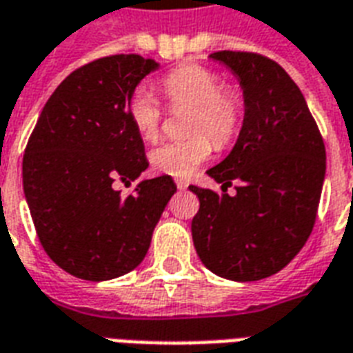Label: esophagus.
<instances>
[{
    "label": "esophagus",
    "mask_w": 353,
    "mask_h": 353,
    "mask_svg": "<svg viewBox=\"0 0 353 353\" xmlns=\"http://www.w3.org/2000/svg\"><path fill=\"white\" fill-rule=\"evenodd\" d=\"M176 185L179 191H185V189L189 187V181H185V179H176Z\"/></svg>",
    "instance_id": "34e87169"
}]
</instances>
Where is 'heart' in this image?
Listing matches in <instances>:
<instances>
[{"instance_id":"1","label":"heart","mask_w":353,"mask_h":353,"mask_svg":"<svg viewBox=\"0 0 353 353\" xmlns=\"http://www.w3.org/2000/svg\"><path fill=\"white\" fill-rule=\"evenodd\" d=\"M161 87L172 105L191 108L183 139H172L149 153L153 168L174 177H191L212 157L214 143L229 145L244 121V100L236 88L221 85V77L204 65H181L166 73ZM128 117L139 138L154 141L161 132L162 111L145 88L128 100Z\"/></svg>"}]
</instances>
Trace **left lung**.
I'll return each instance as SVG.
<instances>
[{
  "label": "left lung",
  "mask_w": 353,
  "mask_h": 353,
  "mask_svg": "<svg viewBox=\"0 0 353 353\" xmlns=\"http://www.w3.org/2000/svg\"><path fill=\"white\" fill-rule=\"evenodd\" d=\"M236 75L244 123L229 157L208 170L236 194L191 189L200 200L191 232L200 261L234 281L280 272L310 236L325 179V145L303 92L285 70L255 52L219 50Z\"/></svg>",
  "instance_id": "1"
}]
</instances>
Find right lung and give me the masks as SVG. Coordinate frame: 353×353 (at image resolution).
Masks as SVG:
<instances>
[{
  "label": "right lung",
  "instance_id": "obj_1",
  "mask_svg": "<svg viewBox=\"0 0 353 353\" xmlns=\"http://www.w3.org/2000/svg\"><path fill=\"white\" fill-rule=\"evenodd\" d=\"M159 62L139 54L94 60L65 77L45 103L22 161L24 194L43 250L75 278L103 281L143 261L170 176L143 179L130 196L113 183L145 172L143 139L128 100Z\"/></svg>",
  "mask_w": 353,
  "mask_h": 353
}]
</instances>
